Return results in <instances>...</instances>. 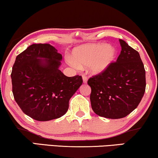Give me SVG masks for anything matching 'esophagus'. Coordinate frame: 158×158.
Segmentation results:
<instances>
[{
	"instance_id": "esophagus-1",
	"label": "esophagus",
	"mask_w": 158,
	"mask_h": 158,
	"mask_svg": "<svg viewBox=\"0 0 158 158\" xmlns=\"http://www.w3.org/2000/svg\"><path fill=\"white\" fill-rule=\"evenodd\" d=\"M83 81L84 83H86L87 81H88V77L85 76V75H83Z\"/></svg>"
}]
</instances>
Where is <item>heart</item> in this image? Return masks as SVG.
Returning <instances> with one entry per match:
<instances>
[{"mask_svg":"<svg viewBox=\"0 0 158 158\" xmlns=\"http://www.w3.org/2000/svg\"><path fill=\"white\" fill-rule=\"evenodd\" d=\"M115 48L106 44H93L81 46L73 52V59L68 62L78 68L89 66L93 74H100L106 70L115 56Z\"/></svg>","mask_w":158,"mask_h":158,"instance_id":"b5f03b06","label":"heart"}]
</instances>
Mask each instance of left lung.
Listing matches in <instances>:
<instances>
[{"label": "left lung", "mask_w": 158, "mask_h": 158, "mask_svg": "<svg viewBox=\"0 0 158 158\" xmlns=\"http://www.w3.org/2000/svg\"><path fill=\"white\" fill-rule=\"evenodd\" d=\"M119 42L121 52L117 61L88 81L92 110L110 119L124 118L134 111L146 89L145 69L139 52L121 39Z\"/></svg>", "instance_id": "1"}]
</instances>
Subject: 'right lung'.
<instances>
[{
	"mask_svg": "<svg viewBox=\"0 0 158 158\" xmlns=\"http://www.w3.org/2000/svg\"><path fill=\"white\" fill-rule=\"evenodd\" d=\"M61 54L48 44H32L16 56L12 67V92L22 112L38 121L66 113L69 101L83 83L79 75L67 77L59 67Z\"/></svg>",
	"mask_w": 158,
	"mask_h": 158,
	"instance_id": "1",
	"label": "right lung"
}]
</instances>
